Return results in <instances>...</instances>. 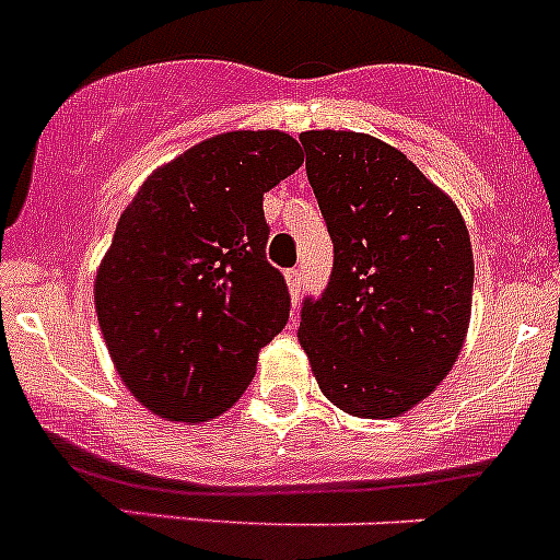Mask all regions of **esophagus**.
Masks as SVG:
<instances>
[{
    "label": "esophagus",
    "instance_id": "esophagus-1",
    "mask_svg": "<svg viewBox=\"0 0 560 560\" xmlns=\"http://www.w3.org/2000/svg\"><path fill=\"white\" fill-rule=\"evenodd\" d=\"M285 285H289V291L291 294H300L302 291V269H291V271H285Z\"/></svg>",
    "mask_w": 560,
    "mask_h": 560
}]
</instances>
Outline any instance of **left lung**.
<instances>
[{
    "label": "left lung",
    "mask_w": 560,
    "mask_h": 560,
    "mask_svg": "<svg viewBox=\"0 0 560 560\" xmlns=\"http://www.w3.org/2000/svg\"><path fill=\"white\" fill-rule=\"evenodd\" d=\"M305 168L336 264L296 338L322 394L358 419H392L453 372L471 319L469 230L458 205L397 147L307 130Z\"/></svg>",
    "instance_id": "left-lung-1"
}]
</instances>
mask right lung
I'll list each match as a JSON object with an SVG mask.
<instances>
[{
  "instance_id": "1",
  "label": "right lung",
  "mask_w": 560,
  "mask_h": 560,
  "mask_svg": "<svg viewBox=\"0 0 560 560\" xmlns=\"http://www.w3.org/2000/svg\"><path fill=\"white\" fill-rule=\"evenodd\" d=\"M300 166L289 132H219L155 168L121 213L96 269V319L121 383L161 419L224 413L289 322L264 194Z\"/></svg>"
}]
</instances>
